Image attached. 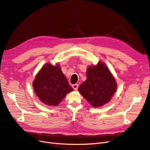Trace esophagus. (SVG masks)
Here are the masks:
<instances>
[{
  "label": "esophagus",
  "mask_w": 150,
  "mask_h": 150,
  "mask_svg": "<svg viewBox=\"0 0 150 150\" xmlns=\"http://www.w3.org/2000/svg\"><path fill=\"white\" fill-rule=\"evenodd\" d=\"M72 86V88H73L74 90H77L78 89V86L79 85L78 84H73Z\"/></svg>",
  "instance_id": "obj_1"
}]
</instances>
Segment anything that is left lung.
<instances>
[{
  "label": "left lung",
  "instance_id": "obj_1",
  "mask_svg": "<svg viewBox=\"0 0 150 150\" xmlns=\"http://www.w3.org/2000/svg\"><path fill=\"white\" fill-rule=\"evenodd\" d=\"M116 83L104 63L88 68L87 79L78 88L79 93L91 105L97 108L110 101L116 91Z\"/></svg>",
  "mask_w": 150,
  "mask_h": 150
}]
</instances>
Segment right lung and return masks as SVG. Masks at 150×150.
Instances as JSON below:
<instances>
[{"instance_id":"1","label":"right lung","mask_w":150,"mask_h":150,"mask_svg":"<svg viewBox=\"0 0 150 150\" xmlns=\"http://www.w3.org/2000/svg\"><path fill=\"white\" fill-rule=\"evenodd\" d=\"M35 94L39 99L48 106H56L72 88L61 71L59 65H45L36 76L33 82Z\"/></svg>"}]
</instances>
